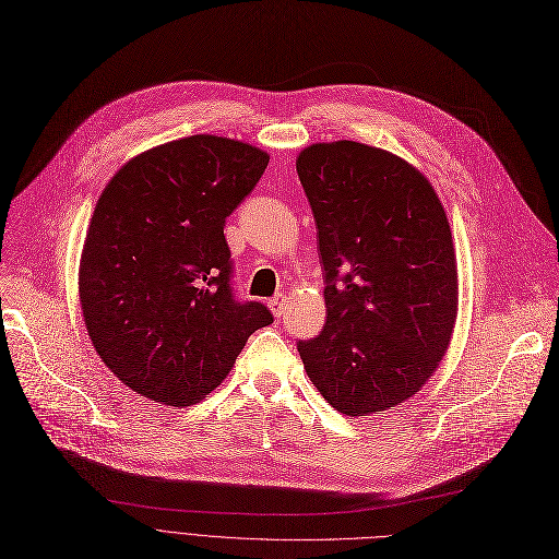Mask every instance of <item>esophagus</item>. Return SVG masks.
<instances>
[{
    "instance_id": "obj_1",
    "label": "esophagus",
    "mask_w": 559,
    "mask_h": 559,
    "mask_svg": "<svg viewBox=\"0 0 559 559\" xmlns=\"http://www.w3.org/2000/svg\"><path fill=\"white\" fill-rule=\"evenodd\" d=\"M269 307H271V311H273V316L275 318H282V313L286 311V302H284V298H273V300H269Z\"/></svg>"
}]
</instances>
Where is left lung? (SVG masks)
<instances>
[{
  "label": "left lung",
  "instance_id": "1",
  "mask_svg": "<svg viewBox=\"0 0 559 559\" xmlns=\"http://www.w3.org/2000/svg\"><path fill=\"white\" fill-rule=\"evenodd\" d=\"M295 164L326 284L322 332L298 341L305 370L338 413L397 406L436 372L455 322L442 203L408 162L368 144H313Z\"/></svg>",
  "mask_w": 559,
  "mask_h": 559
}]
</instances>
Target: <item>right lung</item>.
Wrapping results in <instances>:
<instances>
[{
    "instance_id": "right-lung-1",
    "label": "right lung",
    "mask_w": 559,
    "mask_h": 559,
    "mask_svg": "<svg viewBox=\"0 0 559 559\" xmlns=\"http://www.w3.org/2000/svg\"><path fill=\"white\" fill-rule=\"evenodd\" d=\"M269 155L193 135L151 148L98 199L79 271L87 334L138 395L201 402L233 370L269 307L239 300L225 218L254 189Z\"/></svg>"
}]
</instances>
